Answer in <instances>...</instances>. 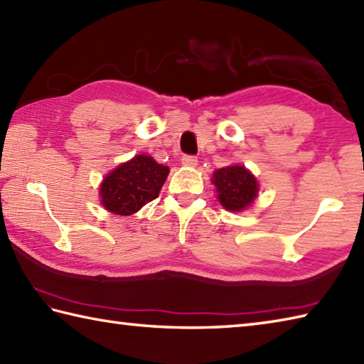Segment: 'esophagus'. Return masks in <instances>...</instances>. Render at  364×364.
I'll use <instances>...</instances> for the list:
<instances>
[{"mask_svg":"<svg viewBox=\"0 0 364 364\" xmlns=\"http://www.w3.org/2000/svg\"><path fill=\"white\" fill-rule=\"evenodd\" d=\"M182 164H183V166H187V168H195L198 164V159L193 155H185L182 159Z\"/></svg>","mask_w":364,"mask_h":364,"instance_id":"esophagus-1","label":"esophagus"}]
</instances>
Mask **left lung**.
<instances>
[{"instance_id": "obj_1", "label": "left lung", "mask_w": 364, "mask_h": 364, "mask_svg": "<svg viewBox=\"0 0 364 364\" xmlns=\"http://www.w3.org/2000/svg\"><path fill=\"white\" fill-rule=\"evenodd\" d=\"M217 198L225 209L241 212L249 208L258 196V182L249 169L239 164L217 169L212 174Z\"/></svg>"}]
</instances>
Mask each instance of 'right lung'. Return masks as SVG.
Here are the masks:
<instances>
[{
  "label": "right lung",
  "mask_w": 364,
  "mask_h": 364,
  "mask_svg": "<svg viewBox=\"0 0 364 364\" xmlns=\"http://www.w3.org/2000/svg\"><path fill=\"white\" fill-rule=\"evenodd\" d=\"M169 174V168L149 155H136L109 173L100 187L101 204L117 215H132L155 198Z\"/></svg>",
  "instance_id": "1"
}]
</instances>
